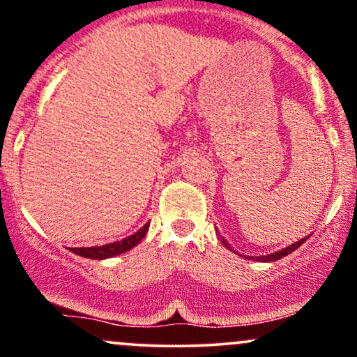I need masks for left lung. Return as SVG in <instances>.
<instances>
[{
	"label": "left lung",
	"instance_id": "8db88e82",
	"mask_svg": "<svg viewBox=\"0 0 357 357\" xmlns=\"http://www.w3.org/2000/svg\"><path fill=\"white\" fill-rule=\"evenodd\" d=\"M309 238V236H304V238L302 240H298V241H296V243H292V245H289V247H285V248H282V250H278V252H275V253H268V255H261V257H245V255H241V257H245V258H248V260H257V261H275V260H280V258H284V257H287L289 255V253H292L294 250H297L298 247H301L302 243H305V240ZM221 243L225 245V247L227 248H230L231 252H235V250H233L230 245H228V241L223 238V236H221ZM236 253V252H235Z\"/></svg>",
	"mask_w": 357,
	"mask_h": 357
}]
</instances>
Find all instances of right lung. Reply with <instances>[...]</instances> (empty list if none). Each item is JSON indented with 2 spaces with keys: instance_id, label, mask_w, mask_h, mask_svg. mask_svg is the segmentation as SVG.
<instances>
[{
  "instance_id": "1",
  "label": "right lung",
  "mask_w": 357,
  "mask_h": 357,
  "mask_svg": "<svg viewBox=\"0 0 357 357\" xmlns=\"http://www.w3.org/2000/svg\"><path fill=\"white\" fill-rule=\"evenodd\" d=\"M151 223V221H149ZM149 223H146L141 230H137L134 235L127 236L124 240L114 241V243L102 245V247H87V248H72V252L75 255H80L84 258H92V260H105V258H112L121 253L129 252L130 248H134L139 245V241L146 236L147 230H149Z\"/></svg>"
}]
</instances>
